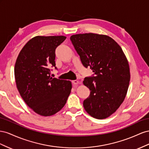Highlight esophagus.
Wrapping results in <instances>:
<instances>
[{
    "label": "esophagus",
    "mask_w": 149,
    "mask_h": 149,
    "mask_svg": "<svg viewBox=\"0 0 149 149\" xmlns=\"http://www.w3.org/2000/svg\"><path fill=\"white\" fill-rule=\"evenodd\" d=\"M72 84H74V85H77V84H78L79 83V82L78 81V80H72Z\"/></svg>",
    "instance_id": "esophagus-1"
}]
</instances>
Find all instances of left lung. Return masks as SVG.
I'll list each match as a JSON object with an SVG mask.
<instances>
[{"label":"left lung","instance_id":"1","mask_svg":"<svg viewBox=\"0 0 149 149\" xmlns=\"http://www.w3.org/2000/svg\"><path fill=\"white\" fill-rule=\"evenodd\" d=\"M70 39L83 65L93 72L83 81L91 91L84 100V107L93 117L107 118L126 96L130 79L127 59L119 45L107 36L80 33Z\"/></svg>","mask_w":149,"mask_h":149}]
</instances>
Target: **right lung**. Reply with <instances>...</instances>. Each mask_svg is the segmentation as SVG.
Wrapping results in <instances>:
<instances>
[{"mask_svg":"<svg viewBox=\"0 0 149 149\" xmlns=\"http://www.w3.org/2000/svg\"><path fill=\"white\" fill-rule=\"evenodd\" d=\"M65 36H36L21 50L14 68L15 82L22 98L29 107L42 116L61 110L69 96V80L52 78L51 67H56V49Z\"/></svg>","mask_w":149,"mask_h":149,"instance_id":"1","label":"right lung"}]
</instances>
